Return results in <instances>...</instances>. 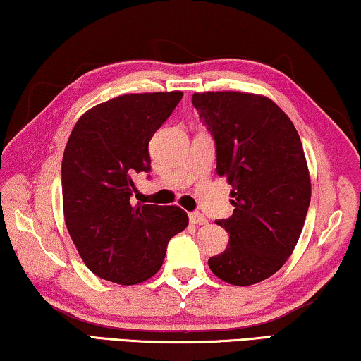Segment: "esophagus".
Listing matches in <instances>:
<instances>
[{"instance_id":"34e87169","label":"esophagus","mask_w":361,"mask_h":361,"mask_svg":"<svg viewBox=\"0 0 361 361\" xmlns=\"http://www.w3.org/2000/svg\"><path fill=\"white\" fill-rule=\"evenodd\" d=\"M189 218H190V223L192 224H197V226H202V224H207L208 223V219L203 216L202 213H198V212L190 213Z\"/></svg>"}]
</instances>
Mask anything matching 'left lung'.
<instances>
[{
    "label": "left lung",
    "mask_w": 361,
    "mask_h": 361,
    "mask_svg": "<svg viewBox=\"0 0 361 361\" xmlns=\"http://www.w3.org/2000/svg\"><path fill=\"white\" fill-rule=\"evenodd\" d=\"M192 104L215 140L218 176L233 187V215L216 221L229 243L208 265L231 285L259 283L293 252L310 208L311 182L300 135L264 96L197 92Z\"/></svg>",
    "instance_id": "8db88e82"
}]
</instances>
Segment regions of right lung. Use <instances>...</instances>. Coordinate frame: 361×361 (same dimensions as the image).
Listing matches in <instances>:
<instances>
[{
    "label": "right lung",
    "mask_w": 361,
    "mask_h": 361,
    "mask_svg": "<svg viewBox=\"0 0 361 361\" xmlns=\"http://www.w3.org/2000/svg\"><path fill=\"white\" fill-rule=\"evenodd\" d=\"M184 94H125L78 120L61 161L68 233L92 274L120 285L148 280L189 216L179 207L132 205L133 177L151 171L148 145Z\"/></svg>",
    "instance_id": "add662e5"
}]
</instances>
